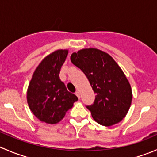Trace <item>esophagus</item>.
Wrapping results in <instances>:
<instances>
[{"label": "esophagus", "instance_id": "obj_1", "mask_svg": "<svg viewBox=\"0 0 157 157\" xmlns=\"http://www.w3.org/2000/svg\"><path fill=\"white\" fill-rule=\"evenodd\" d=\"M75 94H76V96H77V97H78V99H80V92L79 91H77L75 93Z\"/></svg>", "mask_w": 157, "mask_h": 157}]
</instances>
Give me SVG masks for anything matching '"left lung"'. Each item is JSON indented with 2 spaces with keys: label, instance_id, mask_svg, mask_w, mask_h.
<instances>
[{
  "label": "left lung",
  "instance_id": "obj_1",
  "mask_svg": "<svg viewBox=\"0 0 157 157\" xmlns=\"http://www.w3.org/2000/svg\"><path fill=\"white\" fill-rule=\"evenodd\" d=\"M71 61L84 73L96 93L93 103L86 105L93 119L104 126L121 121L131 106L132 93L113 58L99 49L85 48L73 53Z\"/></svg>",
  "mask_w": 157,
  "mask_h": 157
}]
</instances>
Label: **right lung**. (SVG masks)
<instances>
[{
  "instance_id": "add662e5",
  "label": "right lung",
  "mask_w": 157,
  "mask_h": 157,
  "mask_svg": "<svg viewBox=\"0 0 157 157\" xmlns=\"http://www.w3.org/2000/svg\"><path fill=\"white\" fill-rule=\"evenodd\" d=\"M67 50H58L44 58L35 71L28 87L30 110L40 121L56 124L72 108L78 98L67 91L59 73Z\"/></svg>"
}]
</instances>
